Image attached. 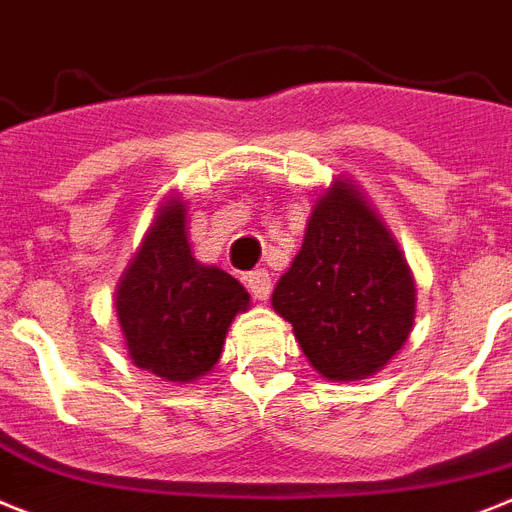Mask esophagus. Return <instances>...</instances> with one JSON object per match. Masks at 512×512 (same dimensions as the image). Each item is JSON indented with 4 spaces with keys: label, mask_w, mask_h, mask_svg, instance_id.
I'll return each instance as SVG.
<instances>
[{
    "label": "esophagus",
    "mask_w": 512,
    "mask_h": 512,
    "mask_svg": "<svg viewBox=\"0 0 512 512\" xmlns=\"http://www.w3.org/2000/svg\"><path fill=\"white\" fill-rule=\"evenodd\" d=\"M246 287L251 290L253 298L266 300L272 295V277L266 269H253V272L246 274Z\"/></svg>",
    "instance_id": "obj_1"
}]
</instances>
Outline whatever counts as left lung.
<instances>
[{"label": "left lung", "instance_id": "1", "mask_svg": "<svg viewBox=\"0 0 512 512\" xmlns=\"http://www.w3.org/2000/svg\"><path fill=\"white\" fill-rule=\"evenodd\" d=\"M272 305L329 381L378 373L406 342L414 277L355 186L339 181L318 199L303 248L277 282Z\"/></svg>", "mask_w": 512, "mask_h": 512}]
</instances>
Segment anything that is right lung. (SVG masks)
I'll return each instance as SVG.
<instances>
[{
  "instance_id": "add662e5",
  "label": "right lung",
  "mask_w": 512,
  "mask_h": 512,
  "mask_svg": "<svg viewBox=\"0 0 512 512\" xmlns=\"http://www.w3.org/2000/svg\"><path fill=\"white\" fill-rule=\"evenodd\" d=\"M248 300L238 279L191 256L183 207L168 204L121 279L116 310L134 365L194 381L220 360L227 326Z\"/></svg>"
}]
</instances>
